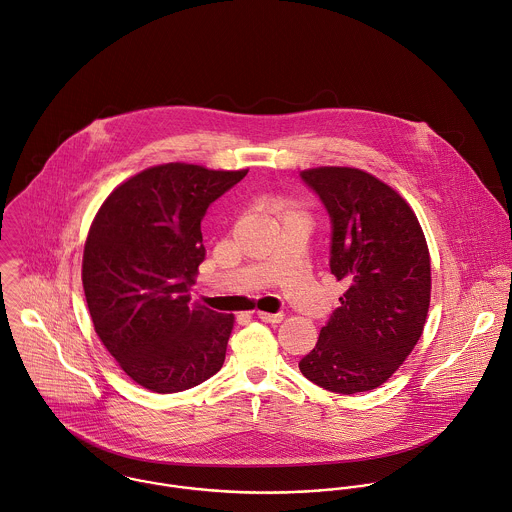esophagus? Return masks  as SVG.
Listing matches in <instances>:
<instances>
[{
    "instance_id": "34e87169",
    "label": "esophagus",
    "mask_w": 512,
    "mask_h": 512,
    "mask_svg": "<svg viewBox=\"0 0 512 512\" xmlns=\"http://www.w3.org/2000/svg\"><path fill=\"white\" fill-rule=\"evenodd\" d=\"M257 319L275 325V323H281V321H283V315H281V313H275V315H273V313H261V311H257Z\"/></svg>"
}]
</instances>
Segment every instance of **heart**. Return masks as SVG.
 <instances>
[{"label": "heart", "instance_id": "b5f03b06", "mask_svg": "<svg viewBox=\"0 0 512 512\" xmlns=\"http://www.w3.org/2000/svg\"><path fill=\"white\" fill-rule=\"evenodd\" d=\"M277 209H279V211H283L285 215H287V213H299V211H297V209H295L287 199H277Z\"/></svg>", "mask_w": 512, "mask_h": 512}]
</instances>
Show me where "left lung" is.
Returning a JSON list of instances; mask_svg holds the SVG:
<instances>
[{"label":"left lung","instance_id":"obj_1","mask_svg":"<svg viewBox=\"0 0 512 512\" xmlns=\"http://www.w3.org/2000/svg\"><path fill=\"white\" fill-rule=\"evenodd\" d=\"M301 177L331 215V273L347 291L299 369L333 393L373 391L425 329L431 255L423 227L399 191L363 169L327 165Z\"/></svg>","mask_w":512,"mask_h":512}]
</instances>
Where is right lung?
Wrapping results in <instances>:
<instances>
[{"label": "right lung", "mask_w": 512, "mask_h": 512, "mask_svg": "<svg viewBox=\"0 0 512 512\" xmlns=\"http://www.w3.org/2000/svg\"><path fill=\"white\" fill-rule=\"evenodd\" d=\"M247 171L147 167L91 221L81 263L87 309L103 347L143 389L179 393L223 367L235 317L191 303L189 289L205 259L201 219Z\"/></svg>", "instance_id": "obj_1"}]
</instances>
